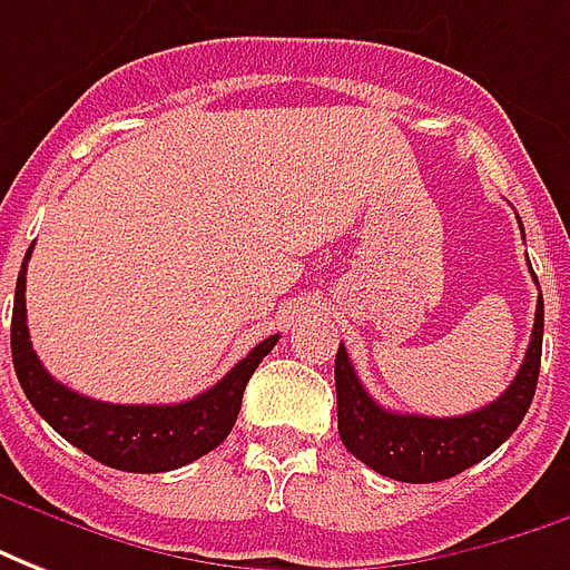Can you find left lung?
Returning <instances> with one entry per match:
<instances>
[{
    "instance_id": "8db88e82",
    "label": "left lung",
    "mask_w": 570,
    "mask_h": 570,
    "mask_svg": "<svg viewBox=\"0 0 570 570\" xmlns=\"http://www.w3.org/2000/svg\"><path fill=\"white\" fill-rule=\"evenodd\" d=\"M540 350H543V294L537 297L534 328H531V343L522 358V368L512 377L507 393L460 417H423V414H399V411H386L377 405L365 393L341 343L337 358H334L341 442L365 466L395 482L423 485V482L451 479L458 472L470 470L472 463L485 460L515 433V426L522 423L534 399Z\"/></svg>"
}]
</instances>
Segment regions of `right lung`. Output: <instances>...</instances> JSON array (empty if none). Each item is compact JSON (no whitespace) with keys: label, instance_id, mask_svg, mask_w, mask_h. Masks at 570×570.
<instances>
[{"label":"right lung","instance_id":"obj_1","mask_svg":"<svg viewBox=\"0 0 570 570\" xmlns=\"http://www.w3.org/2000/svg\"><path fill=\"white\" fill-rule=\"evenodd\" d=\"M23 257L14 288L11 313V358L30 405L42 414L48 426L70 445L85 451L104 466L125 472H168L187 466L202 454L220 445L239 417L242 393L252 381L257 365L276 346L278 334L254 346L248 356L227 371V377L214 383L189 402L177 405H112L88 395L72 393L58 383L36 356L27 328V261Z\"/></svg>","mask_w":570,"mask_h":570}]
</instances>
